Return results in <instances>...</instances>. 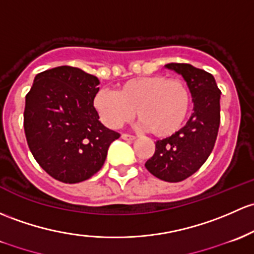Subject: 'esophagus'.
Instances as JSON below:
<instances>
[{
    "instance_id": "esophagus-1",
    "label": "esophagus",
    "mask_w": 254,
    "mask_h": 254,
    "mask_svg": "<svg viewBox=\"0 0 254 254\" xmlns=\"http://www.w3.org/2000/svg\"><path fill=\"white\" fill-rule=\"evenodd\" d=\"M120 137L123 138V140H125V141H134L135 140V136H132V135H129V134H122V136H120Z\"/></svg>"
}]
</instances>
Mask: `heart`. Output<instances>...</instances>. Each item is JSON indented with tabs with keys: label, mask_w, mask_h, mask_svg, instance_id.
<instances>
[{
	"label": "heart",
	"mask_w": 254,
	"mask_h": 254,
	"mask_svg": "<svg viewBox=\"0 0 254 254\" xmlns=\"http://www.w3.org/2000/svg\"><path fill=\"white\" fill-rule=\"evenodd\" d=\"M191 103L188 84L165 75L127 80L117 92L101 89L93 96V107L108 127L118 129L137 112L141 129L157 137L176 134L190 114Z\"/></svg>",
	"instance_id": "obj_1"
}]
</instances>
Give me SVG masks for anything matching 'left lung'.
I'll return each instance as SVG.
<instances>
[{"label": "left lung", "instance_id": "1", "mask_svg": "<svg viewBox=\"0 0 254 254\" xmlns=\"http://www.w3.org/2000/svg\"><path fill=\"white\" fill-rule=\"evenodd\" d=\"M165 68L186 81L193 113L176 134L157 141L156 152L145 167L161 180L179 183L196 173L212 153L220 124L221 92L212 74L191 64L170 63Z\"/></svg>", "mask_w": 254, "mask_h": 254}]
</instances>
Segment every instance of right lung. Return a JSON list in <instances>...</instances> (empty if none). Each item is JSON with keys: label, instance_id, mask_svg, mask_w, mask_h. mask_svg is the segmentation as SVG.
<instances>
[{"label": "right lung", "instance_id": "1", "mask_svg": "<svg viewBox=\"0 0 254 254\" xmlns=\"http://www.w3.org/2000/svg\"><path fill=\"white\" fill-rule=\"evenodd\" d=\"M100 80L73 66L37 74L25 97L24 130L40 167L56 180L76 184L102 168L118 132L100 122L93 96Z\"/></svg>", "mask_w": 254, "mask_h": 254}]
</instances>
